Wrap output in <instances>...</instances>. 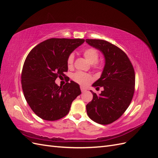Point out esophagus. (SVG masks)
<instances>
[{
  "label": "esophagus",
  "instance_id": "1",
  "mask_svg": "<svg viewBox=\"0 0 158 158\" xmlns=\"http://www.w3.org/2000/svg\"><path fill=\"white\" fill-rule=\"evenodd\" d=\"M81 91L82 93H85V92L87 91V89H86L85 88H84V87H81Z\"/></svg>",
  "mask_w": 158,
  "mask_h": 158
}]
</instances>
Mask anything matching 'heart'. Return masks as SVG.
I'll list each match as a JSON object with an SVG mask.
<instances>
[{"label":"heart","instance_id":"b5f03b06","mask_svg":"<svg viewBox=\"0 0 158 158\" xmlns=\"http://www.w3.org/2000/svg\"><path fill=\"white\" fill-rule=\"evenodd\" d=\"M83 56L89 63L94 64V65H96L97 61L99 59V52L94 48H88L83 51ZM74 54H70L67 59V64L69 67H71L74 61ZM73 80L76 83L81 85L83 86H87L89 84L91 81V76L85 73L78 71L72 75Z\"/></svg>","mask_w":158,"mask_h":158}]
</instances>
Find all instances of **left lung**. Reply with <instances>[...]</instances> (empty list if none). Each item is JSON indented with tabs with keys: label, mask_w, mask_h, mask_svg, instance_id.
<instances>
[{
	"label": "left lung",
	"mask_w": 158,
	"mask_h": 158,
	"mask_svg": "<svg viewBox=\"0 0 158 158\" xmlns=\"http://www.w3.org/2000/svg\"><path fill=\"white\" fill-rule=\"evenodd\" d=\"M90 46L102 52L105 65L100 78L93 87H103L100 94L93 93L86 106L87 114L95 122L107 125L126 111L134 94L135 72L128 56L114 44L100 39H86Z\"/></svg>",
	"instance_id": "1"
}]
</instances>
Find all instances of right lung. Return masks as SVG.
I'll use <instances>...</instances> for the list:
<instances>
[{
  "mask_svg": "<svg viewBox=\"0 0 158 158\" xmlns=\"http://www.w3.org/2000/svg\"><path fill=\"white\" fill-rule=\"evenodd\" d=\"M85 42L81 39H47L34 47L24 63L21 84L27 102L35 114L47 121L58 120L69 112L71 103L81 94L71 81L63 87L55 83L66 77L68 56Z\"/></svg>",
  "mask_w": 158,
  "mask_h": 158,
  "instance_id": "add662e5",
  "label": "right lung"
}]
</instances>
